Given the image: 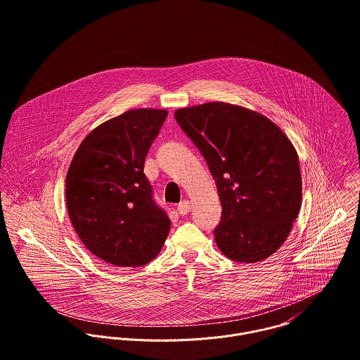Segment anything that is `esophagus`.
I'll return each mask as SVG.
<instances>
[{
  "label": "esophagus",
  "instance_id": "34e87169",
  "mask_svg": "<svg viewBox=\"0 0 360 360\" xmlns=\"http://www.w3.org/2000/svg\"><path fill=\"white\" fill-rule=\"evenodd\" d=\"M190 210H191V202L187 201V200L181 201V202L177 205V211H179L180 215H187V214L190 212Z\"/></svg>",
  "mask_w": 360,
  "mask_h": 360
}]
</instances>
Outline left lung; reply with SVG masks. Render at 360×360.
Instances as JSON below:
<instances>
[{"label":"left lung","mask_w":360,"mask_h":360,"mask_svg":"<svg viewBox=\"0 0 360 360\" xmlns=\"http://www.w3.org/2000/svg\"><path fill=\"white\" fill-rule=\"evenodd\" d=\"M174 119L204 156L222 218L214 235L236 262H258L288 238L302 205L299 158L289 138L252 110L212 102L179 109Z\"/></svg>","instance_id":"8db88e82"}]
</instances>
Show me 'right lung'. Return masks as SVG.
Instances as JSON below:
<instances>
[{"mask_svg": "<svg viewBox=\"0 0 360 360\" xmlns=\"http://www.w3.org/2000/svg\"><path fill=\"white\" fill-rule=\"evenodd\" d=\"M166 110H128L96 127L79 145L65 179L71 224L86 248L116 266L152 261L170 229L143 173Z\"/></svg>", "mask_w": 360, "mask_h": 360, "instance_id": "right-lung-1", "label": "right lung"}]
</instances>
